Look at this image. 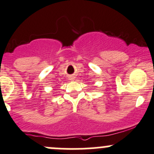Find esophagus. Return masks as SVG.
Here are the masks:
<instances>
[{"label":"esophagus","mask_w":154,"mask_h":154,"mask_svg":"<svg viewBox=\"0 0 154 154\" xmlns=\"http://www.w3.org/2000/svg\"><path fill=\"white\" fill-rule=\"evenodd\" d=\"M74 77H71V80H74Z\"/></svg>","instance_id":"1"}]
</instances>
